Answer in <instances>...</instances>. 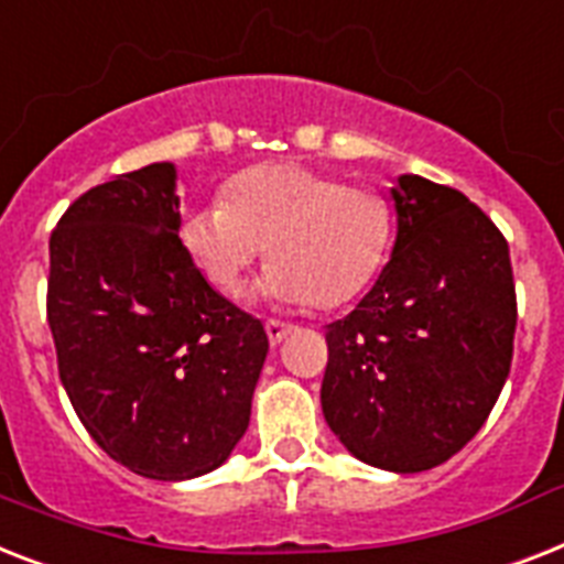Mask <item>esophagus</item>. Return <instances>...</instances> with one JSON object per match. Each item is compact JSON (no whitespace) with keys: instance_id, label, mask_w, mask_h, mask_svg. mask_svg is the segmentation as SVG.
<instances>
[{"instance_id":"obj_1","label":"esophagus","mask_w":564,"mask_h":564,"mask_svg":"<svg viewBox=\"0 0 564 564\" xmlns=\"http://www.w3.org/2000/svg\"><path fill=\"white\" fill-rule=\"evenodd\" d=\"M290 333H292L290 324H283V322H267V336H269V341H272V345H281L283 338L290 336Z\"/></svg>"}]
</instances>
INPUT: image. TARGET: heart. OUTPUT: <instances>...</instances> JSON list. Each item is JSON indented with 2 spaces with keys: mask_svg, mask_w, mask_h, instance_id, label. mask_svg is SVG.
Masks as SVG:
<instances>
[{
  "mask_svg": "<svg viewBox=\"0 0 564 564\" xmlns=\"http://www.w3.org/2000/svg\"><path fill=\"white\" fill-rule=\"evenodd\" d=\"M178 240L219 292H240L249 269L272 267L258 295L336 306L368 286L391 242V205L379 191L341 185L306 164L272 162L237 173L226 199L185 210Z\"/></svg>",
  "mask_w": 564,
  "mask_h": 564,
  "instance_id": "heart-1",
  "label": "heart"
}]
</instances>
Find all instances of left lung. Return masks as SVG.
Returning a JSON list of instances; mask_svg holds the SVG:
<instances>
[{
	"mask_svg": "<svg viewBox=\"0 0 564 564\" xmlns=\"http://www.w3.org/2000/svg\"><path fill=\"white\" fill-rule=\"evenodd\" d=\"M397 240L377 283L327 324L322 411L361 464L423 473L473 441L516 336L510 249L460 191L402 173Z\"/></svg>",
	"mask_w": 564,
	"mask_h": 564,
	"instance_id": "obj_1",
	"label": "left lung"
}]
</instances>
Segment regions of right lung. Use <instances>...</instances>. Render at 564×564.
Listing matches in <instances>:
<instances>
[{
    "label": "right lung",
    "instance_id": "add662e5",
    "mask_svg": "<svg viewBox=\"0 0 564 564\" xmlns=\"http://www.w3.org/2000/svg\"><path fill=\"white\" fill-rule=\"evenodd\" d=\"M176 164L121 173L68 205L48 254V327L80 423L130 473L191 480L249 429L267 329L178 240Z\"/></svg>",
    "mask_w": 564,
    "mask_h": 564
}]
</instances>
